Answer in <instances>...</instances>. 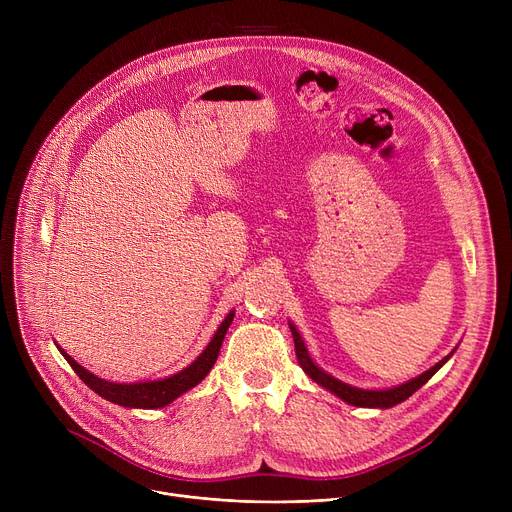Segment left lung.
<instances>
[{
	"mask_svg": "<svg viewBox=\"0 0 512 512\" xmlns=\"http://www.w3.org/2000/svg\"><path fill=\"white\" fill-rule=\"evenodd\" d=\"M290 332H292V338H294V351H297V359H299V365L303 367V371L309 375L311 380H315L319 386L328 388L330 392H334L336 396H340L344 402H348V405H355V407H373V409H388V407H394L398 405V402L407 400L411 394H415L423 384H427V380L432 378V375L448 361V357H444L440 363H436L432 369H427L425 373H421L419 378L402 384V386H396L392 390H361V388H353L348 386L336 378H332V375H328L326 371H321L313 361L311 357L307 355V348L297 332V328H294L290 324Z\"/></svg>",
	"mask_w": 512,
	"mask_h": 512,
	"instance_id": "left-lung-1",
	"label": "left lung"
}]
</instances>
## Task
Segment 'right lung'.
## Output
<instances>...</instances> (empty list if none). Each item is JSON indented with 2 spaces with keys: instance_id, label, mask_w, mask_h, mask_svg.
<instances>
[{
  "instance_id": "1",
  "label": "right lung",
  "mask_w": 512,
  "mask_h": 512,
  "mask_svg": "<svg viewBox=\"0 0 512 512\" xmlns=\"http://www.w3.org/2000/svg\"><path fill=\"white\" fill-rule=\"evenodd\" d=\"M234 313H230L222 326L215 332V336L211 338V342L207 344L205 351L199 355V359L188 365L186 369H182L180 373L172 375V378L166 380H157V382H141V384H114V382H105L97 375L89 373L85 367H80L70 355H66L62 348L60 353L64 355V359L70 363V367L74 369V373L83 380L93 392H97L101 398L116 402L120 407H132V409H161L170 405L174 398H178L180 394H184L186 390L195 388L205 375L211 371L215 359L220 355V346L224 342V336L232 324Z\"/></svg>"
}]
</instances>
